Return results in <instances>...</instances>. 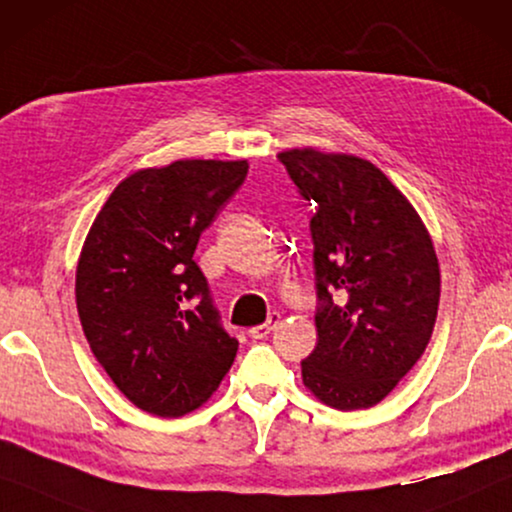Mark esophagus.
Returning a JSON list of instances; mask_svg holds the SVG:
<instances>
[{
    "label": "esophagus",
    "mask_w": 512,
    "mask_h": 512,
    "mask_svg": "<svg viewBox=\"0 0 512 512\" xmlns=\"http://www.w3.org/2000/svg\"><path fill=\"white\" fill-rule=\"evenodd\" d=\"M280 322V315L278 313H271L269 318H266L264 325H257V327H250L248 329V336L255 338V341H262V338H266L271 334L273 329H276V325Z\"/></svg>",
    "instance_id": "1"
}]
</instances>
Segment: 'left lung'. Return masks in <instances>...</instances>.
Listing matches in <instances>:
<instances>
[{"label": "left lung", "instance_id": "8db88e82", "mask_svg": "<svg viewBox=\"0 0 512 512\" xmlns=\"http://www.w3.org/2000/svg\"><path fill=\"white\" fill-rule=\"evenodd\" d=\"M311 218L318 343L304 385L338 410L383 401L427 348L441 271L427 227L378 167L355 155H278Z\"/></svg>", "mask_w": 512, "mask_h": 512}]
</instances>
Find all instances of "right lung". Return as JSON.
Segmentation results:
<instances>
[{
	"mask_svg": "<svg viewBox=\"0 0 512 512\" xmlns=\"http://www.w3.org/2000/svg\"><path fill=\"white\" fill-rule=\"evenodd\" d=\"M246 176V160L136 171L111 192L83 243L76 306L85 338L115 387L146 413H192L234 362L239 341L222 327L192 255Z\"/></svg>",
	"mask_w": 512,
	"mask_h": 512,
	"instance_id": "obj_1",
	"label": "right lung"
}]
</instances>
